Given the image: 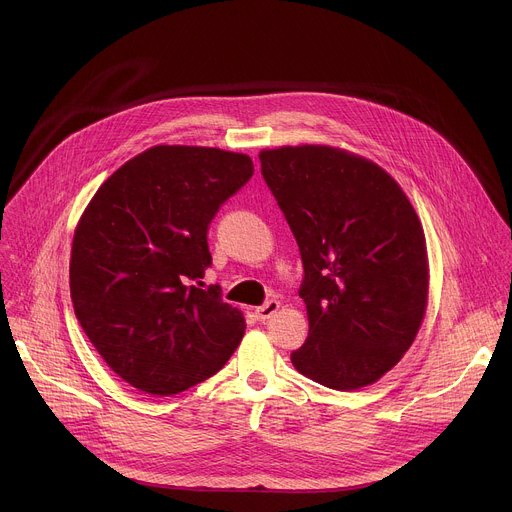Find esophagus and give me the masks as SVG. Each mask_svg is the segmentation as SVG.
<instances>
[{
  "label": "esophagus",
  "mask_w": 512,
  "mask_h": 512,
  "mask_svg": "<svg viewBox=\"0 0 512 512\" xmlns=\"http://www.w3.org/2000/svg\"><path fill=\"white\" fill-rule=\"evenodd\" d=\"M279 306H281V304H279L277 300H269V302H265L263 306H259V308L255 310V316H257V320H261V322L269 320L273 314H277Z\"/></svg>",
  "instance_id": "obj_1"
}]
</instances>
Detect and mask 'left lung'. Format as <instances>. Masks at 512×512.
I'll return each mask as SVG.
<instances>
[{
    "label": "left lung",
    "mask_w": 512,
    "mask_h": 512,
    "mask_svg": "<svg viewBox=\"0 0 512 512\" xmlns=\"http://www.w3.org/2000/svg\"><path fill=\"white\" fill-rule=\"evenodd\" d=\"M259 160L304 263L310 332L291 362L336 391L379 381L413 344L427 304L425 235L409 198L377 164L328 145Z\"/></svg>",
    "instance_id": "left-lung-1"
}]
</instances>
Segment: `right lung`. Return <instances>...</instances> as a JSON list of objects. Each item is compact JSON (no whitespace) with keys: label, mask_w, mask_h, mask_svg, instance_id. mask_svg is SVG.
Wrapping results in <instances>:
<instances>
[{"label":"right lung","mask_w":512,"mask_h":512,"mask_svg":"<svg viewBox=\"0 0 512 512\" xmlns=\"http://www.w3.org/2000/svg\"><path fill=\"white\" fill-rule=\"evenodd\" d=\"M251 176L245 154L156 145L123 164L83 212L70 253L72 306L135 389L182 393L237 350L243 314L200 279L212 265L208 225Z\"/></svg>","instance_id":"1"}]
</instances>
